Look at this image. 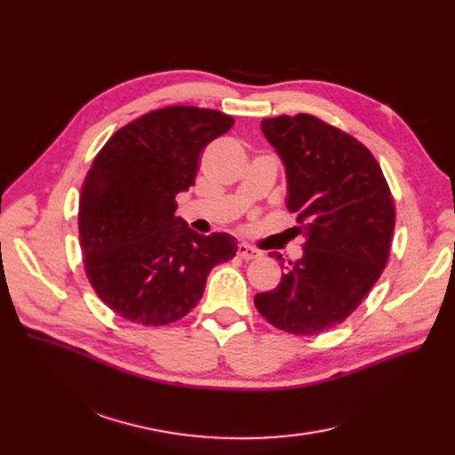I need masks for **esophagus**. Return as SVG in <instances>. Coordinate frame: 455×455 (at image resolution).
I'll return each instance as SVG.
<instances>
[{
	"instance_id": "1",
	"label": "esophagus",
	"mask_w": 455,
	"mask_h": 455,
	"mask_svg": "<svg viewBox=\"0 0 455 455\" xmlns=\"http://www.w3.org/2000/svg\"><path fill=\"white\" fill-rule=\"evenodd\" d=\"M236 253H239L243 259H246V261H248V259H257V257L263 255L257 248H253V246H250L246 243L239 244V250H236Z\"/></svg>"
}]
</instances>
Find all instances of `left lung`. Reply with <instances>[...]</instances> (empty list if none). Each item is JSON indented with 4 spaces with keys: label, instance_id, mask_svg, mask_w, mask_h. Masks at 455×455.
Listing matches in <instances>:
<instances>
[{
    "label": "left lung",
    "instance_id": "1",
    "mask_svg": "<svg viewBox=\"0 0 455 455\" xmlns=\"http://www.w3.org/2000/svg\"><path fill=\"white\" fill-rule=\"evenodd\" d=\"M261 132L285 166L287 209L304 253H279V285L253 304L272 326L315 335L348 318L379 279L395 231V202L374 156L311 115L265 118Z\"/></svg>",
    "mask_w": 455,
    "mask_h": 455
}]
</instances>
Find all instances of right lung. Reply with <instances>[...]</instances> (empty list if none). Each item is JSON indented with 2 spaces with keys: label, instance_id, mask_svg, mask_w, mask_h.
Listing matches in <instances>:
<instances>
[{
  "label": "right lung",
  "instance_id": "obj_1",
  "mask_svg": "<svg viewBox=\"0 0 455 455\" xmlns=\"http://www.w3.org/2000/svg\"><path fill=\"white\" fill-rule=\"evenodd\" d=\"M233 124L220 111L172 105L118 129L96 156L81 187L79 241L91 285L122 318H183L212 267L235 257V236L200 235L176 216L204 148Z\"/></svg>",
  "mask_w": 455,
  "mask_h": 455
}]
</instances>
